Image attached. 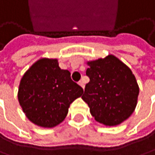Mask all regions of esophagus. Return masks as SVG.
Here are the masks:
<instances>
[{
	"label": "esophagus",
	"instance_id": "esophagus-1",
	"mask_svg": "<svg viewBox=\"0 0 155 155\" xmlns=\"http://www.w3.org/2000/svg\"><path fill=\"white\" fill-rule=\"evenodd\" d=\"M79 85H80L83 89H84V83L83 81H80V82H79Z\"/></svg>",
	"mask_w": 155,
	"mask_h": 155
}]
</instances>
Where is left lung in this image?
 I'll return each mask as SVG.
<instances>
[{"label":"left lung","mask_w":155,"mask_h":155,"mask_svg":"<svg viewBox=\"0 0 155 155\" xmlns=\"http://www.w3.org/2000/svg\"><path fill=\"white\" fill-rule=\"evenodd\" d=\"M85 85L82 99L90 107L94 119L106 126H115L134 113L139 86L131 69L114 55L87 62Z\"/></svg>","instance_id":"8db88e82"}]
</instances>
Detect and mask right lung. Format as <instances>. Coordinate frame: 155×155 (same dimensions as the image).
<instances>
[{
	"mask_svg": "<svg viewBox=\"0 0 155 155\" xmlns=\"http://www.w3.org/2000/svg\"><path fill=\"white\" fill-rule=\"evenodd\" d=\"M83 94V88L71 79V72L59 67L57 59L42 58L23 74L18 100L31 123L52 128L65 119L70 104Z\"/></svg>",
	"mask_w": 155,
	"mask_h": 155,
	"instance_id": "obj_1",
	"label": "right lung"
}]
</instances>
